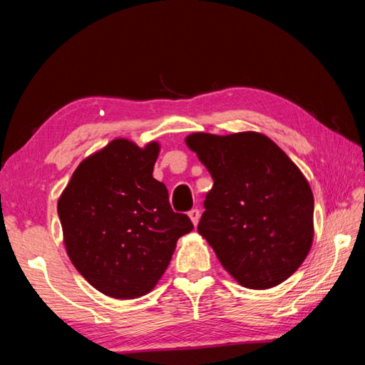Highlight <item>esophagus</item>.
Segmentation results:
<instances>
[{"label": "esophagus", "instance_id": "34e87169", "mask_svg": "<svg viewBox=\"0 0 365 365\" xmlns=\"http://www.w3.org/2000/svg\"><path fill=\"white\" fill-rule=\"evenodd\" d=\"M188 217L191 220V224L196 227L197 222H200V211H197V209H191V211L188 212Z\"/></svg>", "mask_w": 365, "mask_h": 365}]
</instances>
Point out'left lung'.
Instances as JSON below:
<instances>
[{
    "label": "left lung",
    "mask_w": 365,
    "mask_h": 365,
    "mask_svg": "<svg viewBox=\"0 0 365 365\" xmlns=\"http://www.w3.org/2000/svg\"><path fill=\"white\" fill-rule=\"evenodd\" d=\"M185 143L214 180L197 233L242 287L280 285L312 246L314 195L306 177L257 132H195Z\"/></svg>",
    "instance_id": "left-lung-1"
}]
</instances>
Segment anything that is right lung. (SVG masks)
Segmentation results:
<instances>
[{
	"mask_svg": "<svg viewBox=\"0 0 365 365\" xmlns=\"http://www.w3.org/2000/svg\"><path fill=\"white\" fill-rule=\"evenodd\" d=\"M160 145L115 138L85 158L58 201L64 246L78 274L103 294L135 299L158 285L177 240L193 230L153 177Z\"/></svg>",
	"mask_w": 365,
	"mask_h": 365,
	"instance_id": "obj_1",
	"label": "right lung"
}]
</instances>
